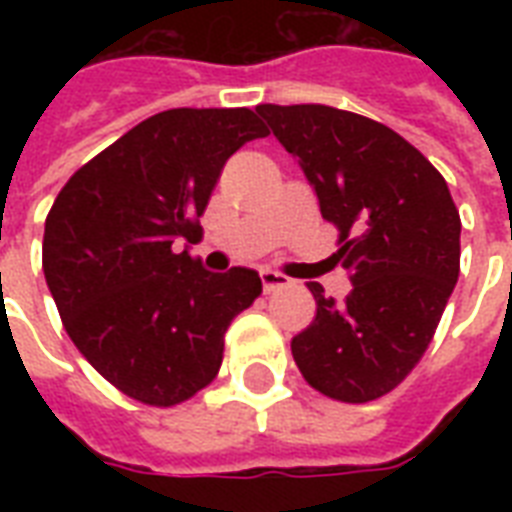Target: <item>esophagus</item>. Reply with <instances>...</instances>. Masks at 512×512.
I'll use <instances>...</instances> for the list:
<instances>
[{
    "mask_svg": "<svg viewBox=\"0 0 512 512\" xmlns=\"http://www.w3.org/2000/svg\"><path fill=\"white\" fill-rule=\"evenodd\" d=\"M260 279H263V289H265V292H273V289L287 287V284H289V279H287V276H284V273L271 271V268H263V271H260Z\"/></svg>",
    "mask_w": 512,
    "mask_h": 512,
    "instance_id": "1",
    "label": "esophagus"
}]
</instances>
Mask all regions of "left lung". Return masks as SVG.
I'll return each mask as SVG.
<instances>
[{
	"instance_id": "1",
	"label": "left lung",
	"mask_w": 512,
	"mask_h": 512,
	"mask_svg": "<svg viewBox=\"0 0 512 512\" xmlns=\"http://www.w3.org/2000/svg\"><path fill=\"white\" fill-rule=\"evenodd\" d=\"M340 228L345 303L311 281L316 319L292 337L300 372L324 396L364 404L412 372L460 276V212L425 156L385 124L332 106H257Z\"/></svg>"
}]
</instances>
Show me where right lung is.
<instances>
[{
  "mask_svg": "<svg viewBox=\"0 0 512 512\" xmlns=\"http://www.w3.org/2000/svg\"><path fill=\"white\" fill-rule=\"evenodd\" d=\"M249 108H170L71 175L44 223L42 268L68 337L111 385L151 406L215 380L223 337L255 303L252 268L207 271L199 239L225 162L265 138Z\"/></svg>",
  "mask_w": 512,
  "mask_h": 512,
  "instance_id": "1",
  "label": "right lung"
}]
</instances>
